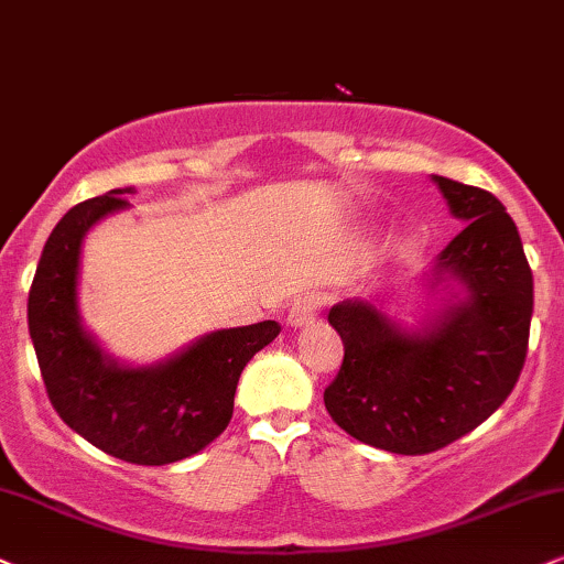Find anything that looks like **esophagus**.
Wrapping results in <instances>:
<instances>
[{
	"label": "esophagus",
	"mask_w": 564,
	"mask_h": 564,
	"mask_svg": "<svg viewBox=\"0 0 564 564\" xmlns=\"http://www.w3.org/2000/svg\"><path fill=\"white\" fill-rule=\"evenodd\" d=\"M319 304H323V296H319L317 291H306V294L296 296L294 304H291V310H289V317H286L289 325L291 327H306V325L315 323Z\"/></svg>",
	"instance_id": "34e87169"
}]
</instances>
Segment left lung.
<instances>
[{
  "label": "left lung",
  "mask_w": 564,
  "mask_h": 564,
  "mask_svg": "<svg viewBox=\"0 0 564 564\" xmlns=\"http://www.w3.org/2000/svg\"><path fill=\"white\" fill-rule=\"evenodd\" d=\"M463 231L426 273L445 294L419 327H403L375 299L327 312L344 340V365L325 409L351 437L398 455H426L460 440L516 388L533 315L523 241L491 192L432 176Z\"/></svg>",
  "instance_id": "left-lung-1"
}]
</instances>
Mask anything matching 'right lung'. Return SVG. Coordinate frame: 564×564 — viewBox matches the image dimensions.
<instances>
[{"mask_svg": "<svg viewBox=\"0 0 564 564\" xmlns=\"http://www.w3.org/2000/svg\"><path fill=\"white\" fill-rule=\"evenodd\" d=\"M111 189L54 226L28 294V330L48 401L98 451L138 466H166L208 447L231 422L241 369L281 333L275 319L199 335L148 367L122 365L83 327L80 247L98 220L130 208Z\"/></svg>", "mask_w": 564, "mask_h": 564, "instance_id": "right-lung-1", "label": "right lung"}]
</instances>
